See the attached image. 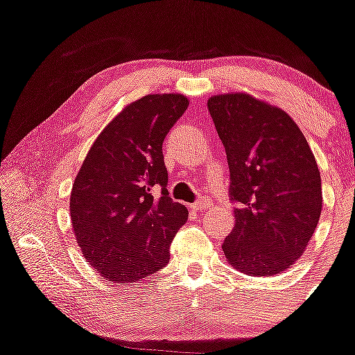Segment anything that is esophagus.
<instances>
[{
    "label": "esophagus",
    "mask_w": 355,
    "mask_h": 355,
    "mask_svg": "<svg viewBox=\"0 0 355 355\" xmlns=\"http://www.w3.org/2000/svg\"><path fill=\"white\" fill-rule=\"evenodd\" d=\"M191 208L196 211H202V210H207L208 208V200H198V202H195L191 205Z\"/></svg>",
    "instance_id": "1"
}]
</instances>
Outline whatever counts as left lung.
<instances>
[{
    "instance_id": "8db88e82",
    "label": "left lung",
    "mask_w": 355,
    "mask_h": 355,
    "mask_svg": "<svg viewBox=\"0 0 355 355\" xmlns=\"http://www.w3.org/2000/svg\"><path fill=\"white\" fill-rule=\"evenodd\" d=\"M230 166L234 228L226 259L250 276L279 275L297 261L322 210L321 175L309 144L284 110L250 94L208 99Z\"/></svg>"
}]
</instances>
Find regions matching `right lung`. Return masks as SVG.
<instances>
[{"mask_svg":"<svg viewBox=\"0 0 355 355\" xmlns=\"http://www.w3.org/2000/svg\"><path fill=\"white\" fill-rule=\"evenodd\" d=\"M189 107L180 94H150L107 123L80 166L71 220L83 254L104 279L134 283L166 266L189 218L166 190L165 135Z\"/></svg>","mask_w":355,"mask_h":355,"instance_id":"right-lung-1","label":"right lung"}]
</instances>
